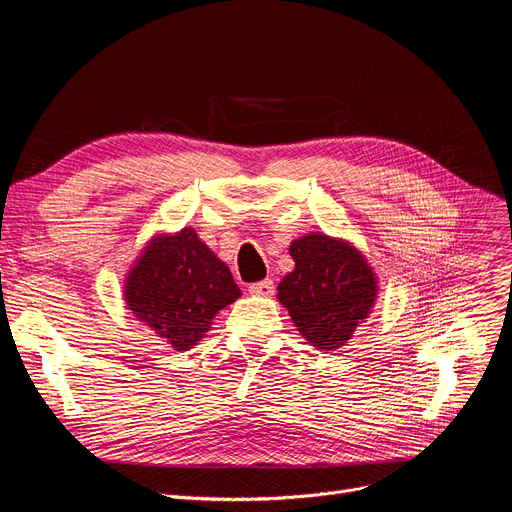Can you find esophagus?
<instances>
[{
  "instance_id": "esophagus-1",
  "label": "esophagus",
  "mask_w": 512,
  "mask_h": 512,
  "mask_svg": "<svg viewBox=\"0 0 512 512\" xmlns=\"http://www.w3.org/2000/svg\"><path fill=\"white\" fill-rule=\"evenodd\" d=\"M251 294H257V297H272L274 294V282L272 280H261L249 286Z\"/></svg>"
}]
</instances>
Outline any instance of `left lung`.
<instances>
[{"instance_id":"left-lung-1","label":"left lung","mask_w":512,"mask_h":512,"mask_svg":"<svg viewBox=\"0 0 512 512\" xmlns=\"http://www.w3.org/2000/svg\"><path fill=\"white\" fill-rule=\"evenodd\" d=\"M294 270L278 284V301L319 351H336L371 313L378 282L363 255L321 232L292 240Z\"/></svg>"}]
</instances>
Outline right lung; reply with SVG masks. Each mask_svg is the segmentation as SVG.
<instances>
[{
  "mask_svg": "<svg viewBox=\"0 0 512 512\" xmlns=\"http://www.w3.org/2000/svg\"><path fill=\"white\" fill-rule=\"evenodd\" d=\"M128 309L174 351L193 348L211 319L240 297L230 270L193 228L157 236L134 263L124 286Z\"/></svg>",
  "mask_w": 512,
  "mask_h": 512,
  "instance_id": "right-lung-1",
  "label": "right lung"
}]
</instances>
